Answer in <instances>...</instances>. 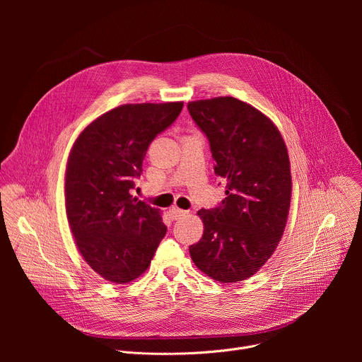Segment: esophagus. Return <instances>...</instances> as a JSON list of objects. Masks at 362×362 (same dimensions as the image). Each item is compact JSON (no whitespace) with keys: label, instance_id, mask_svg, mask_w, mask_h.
Listing matches in <instances>:
<instances>
[{"label":"esophagus","instance_id":"34e87169","mask_svg":"<svg viewBox=\"0 0 362 362\" xmlns=\"http://www.w3.org/2000/svg\"><path fill=\"white\" fill-rule=\"evenodd\" d=\"M187 214V211H183V209H179V208H176V206H175V208H172L170 211H169V215H170V218L172 219H180L182 216H185Z\"/></svg>","mask_w":362,"mask_h":362}]
</instances>
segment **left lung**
<instances>
[{"instance_id": "1", "label": "left lung", "mask_w": 362, "mask_h": 362, "mask_svg": "<svg viewBox=\"0 0 362 362\" xmlns=\"http://www.w3.org/2000/svg\"><path fill=\"white\" fill-rule=\"evenodd\" d=\"M187 110L206 134L226 182V197L200 209L202 239L189 246L194 265L215 281L250 278L275 252L291 204V166L276 126L233 97L190 101Z\"/></svg>"}]
</instances>
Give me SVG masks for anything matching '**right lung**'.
I'll list each match as a JSON object with an SVG mask.
<instances>
[{
  "mask_svg": "<svg viewBox=\"0 0 362 362\" xmlns=\"http://www.w3.org/2000/svg\"><path fill=\"white\" fill-rule=\"evenodd\" d=\"M183 103L116 107L76 140L66 170V211L90 268L115 284L139 278L166 235L159 209L132 197L150 143L177 119Z\"/></svg>",
  "mask_w": 362,
  "mask_h": 362,
  "instance_id": "obj_1",
  "label": "right lung"
}]
</instances>
